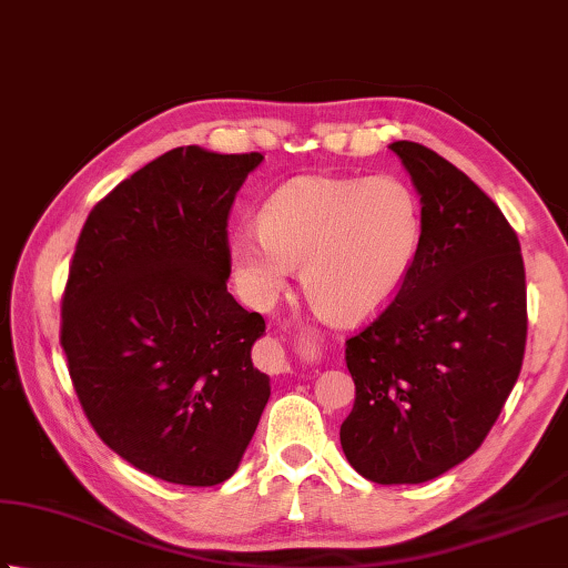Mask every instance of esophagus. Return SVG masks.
<instances>
[{"mask_svg":"<svg viewBox=\"0 0 568 568\" xmlns=\"http://www.w3.org/2000/svg\"><path fill=\"white\" fill-rule=\"evenodd\" d=\"M258 362L268 374H285L291 372V359L281 339H265L258 349Z\"/></svg>","mask_w":568,"mask_h":568,"instance_id":"34e87169","label":"esophagus"}]
</instances>
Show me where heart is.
<instances>
[{
    "label": "heart",
    "instance_id": "heart-1",
    "mask_svg": "<svg viewBox=\"0 0 568 568\" xmlns=\"http://www.w3.org/2000/svg\"><path fill=\"white\" fill-rule=\"evenodd\" d=\"M420 243L424 211L398 176H303L268 199L258 233H231L229 261L253 303H271L300 268L322 317L359 322L398 295Z\"/></svg>",
    "mask_w": 568,
    "mask_h": 568
}]
</instances>
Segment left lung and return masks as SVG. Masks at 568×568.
<instances>
[{
  "label": "left lung",
  "mask_w": 568,
  "mask_h": 568,
  "mask_svg": "<svg viewBox=\"0 0 568 568\" xmlns=\"http://www.w3.org/2000/svg\"><path fill=\"white\" fill-rule=\"evenodd\" d=\"M424 211L414 271L384 313L347 339L354 408L339 428L354 470L418 485L480 448L525 359L519 239L458 166L418 142L388 144Z\"/></svg>",
  "instance_id": "8db88e82"
}]
</instances>
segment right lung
<instances>
[{"label":"right lung","instance_id":"1","mask_svg":"<svg viewBox=\"0 0 568 568\" xmlns=\"http://www.w3.org/2000/svg\"><path fill=\"white\" fill-rule=\"evenodd\" d=\"M263 154L164 152L93 206L63 293L61 347L88 420L122 460L211 487L239 470L265 404V322L226 291V221Z\"/></svg>","mask_w":568,"mask_h":568}]
</instances>
